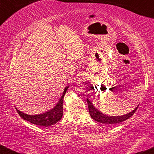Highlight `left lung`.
Wrapping results in <instances>:
<instances>
[{
    "instance_id": "1",
    "label": "left lung",
    "mask_w": 154,
    "mask_h": 154,
    "mask_svg": "<svg viewBox=\"0 0 154 154\" xmlns=\"http://www.w3.org/2000/svg\"><path fill=\"white\" fill-rule=\"evenodd\" d=\"M88 101V109H89V113L91 114V118L95 121L98 122L105 124L107 125H115V124H118L122 122L125 121L130 117L133 115L134 113L135 112L137 109L138 108L139 105L134 109L133 111L131 112L128 113V114H125L122 116H108L106 114H103L101 111H100L98 109H97L93 105L92 102L91 100H88L87 98Z\"/></svg>"
}]
</instances>
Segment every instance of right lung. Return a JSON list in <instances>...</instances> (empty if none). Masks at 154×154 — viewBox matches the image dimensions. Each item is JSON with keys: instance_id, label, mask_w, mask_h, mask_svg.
<instances>
[{"instance_id": "obj_1", "label": "right lung", "mask_w": 154, "mask_h": 154, "mask_svg": "<svg viewBox=\"0 0 154 154\" xmlns=\"http://www.w3.org/2000/svg\"><path fill=\"white\" fill-rule=\"evenodd\" d=\"M69 86H66L64 88L62 95L59 99L58 103L55 106L54 108L49 110L46 112L40 114H37V115H29V114H24L22 111H19L16 108L17 112L19 116L22 118L23 119L26 120L27 122L34 124V125H39L40 127H48L54 125L59 121L63 116V99L65 93L68 89Z\"/></svg>"}]
</instances>
